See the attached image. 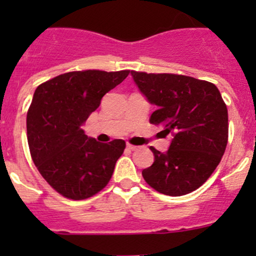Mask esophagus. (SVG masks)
I'll list each match as a JSON object with an SVG mask.
<instances>
[{
	"mask_svg": "<svg viewBox=\"0 0 256 256\" xmlns=\"http://www.w3.org/2000/svg\"><path fill=\"white\" fill-rule=\"evenodd\" d=\"M126 147H128V150H131V151H135V150L138 148V146H134V144H126Z\"/></svg>",
	"mask_w": 256,
	"mask_h": 256,
	"instance_id": "1",
	"label": "esophagus"
}]
</instances>
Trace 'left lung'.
<instances>
[{
	"mask_svg": "<svg viewBox=\"0 0 256 256\" xmlns=\"http://www.w3.org/2000/svg\"><path fill=\"white\" fill-rule=\"evenodd\" d=\"M150 104L157 106L150 122L172 136L166 152H154L142 176L154 190L178 197L200 188L220 162L228 144V110L218 88L204 80L177 74L131 70Z\"/></svg>",
	"mask_w": 256,
	"mask_h": 256,
	"instance_id": "8db88e82",
	"label": "left lung"
}]
</instances>
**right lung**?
Wrapping results in <instances>:
<instances>
[{
    "mask_svg": "<svg viewBox=\"0 0 256 256\" xmlns=\"http://www.w3.org/2000/svg\"><path fill=\"white\" fill-rule=\"evenodd\" d=\"M128 73L69 72L36 89L27 112L30 154L42 177L64 197L86 200L109 183L125 141L99 142L82 126Z\"/></svg>",
    "mask_w": 256,
    "mask_h": 256,
    "instance_id": "add662e5",
    "label": "right lung"
}]
</instances>
